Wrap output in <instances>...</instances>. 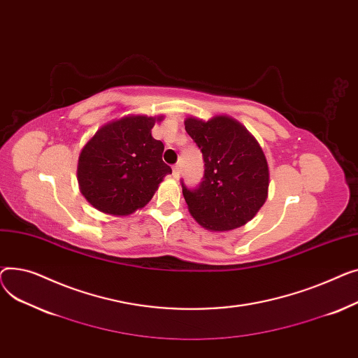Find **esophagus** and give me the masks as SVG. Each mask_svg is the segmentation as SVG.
Returning a JSON list of instances; mask_svg holds the SVG:
<instances>
[{
	"label": "esophagus",
	"instance_id": "esophagus-1",
	"mask_svg": "<svg viewBox=\"0 0 358 358\" xmlns=\"http://www.w3.org/2000/svg\"><path fill=\"white\" fill-rule=\"evenodd\" d=\"M172 176L175 178V179H179L180 178V169H179V166L176 164V166H173V169H172Z\"/></svg>",
	"mask_w": 358,
	"mask_h": 358
}]
</instances>
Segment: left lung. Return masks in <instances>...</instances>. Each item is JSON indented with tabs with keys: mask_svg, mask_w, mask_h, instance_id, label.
Returning <instances> with one entry per match:
<instances>
[{
	"mask_svg": "<svg viewBox=\"0 0 358 358\" xmlns=\"http://www.w3.org/2000/svg\"><path fill=\"white\" fill-rule=\"evenodd\" d=\"M185 130L201 149L205 163L198 189H187L182 182L189 213L215 233L245 225L268 194V164L259 141L228 115L208 121L187 117Z\"/></svg>",
	"mask_w": 358,
	"mask_h": 358,
	"instance_id": "left-lung-1",
	"label": "left lung"
}]
</instances>
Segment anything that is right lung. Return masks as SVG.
Instances as JSON below:
<instances>
[{
  "label": "right lung",
  "instance_id": "1",
  "mask_svg": "<svg viewBox=\"0 0 358 358\" xmlns=\"http://www.w3.org/2000/svg\"><path fill=\"white\" fill-rule=\"evenodd\" d=\"M164 117L129 114L103 124L78 159L80 194L98 211L127 217L150 202L172 169L162 160L164 145L152 129Z\"/></svg>",
  "mask_w": 358,
  "mask_h": 358
}]
</instances>
